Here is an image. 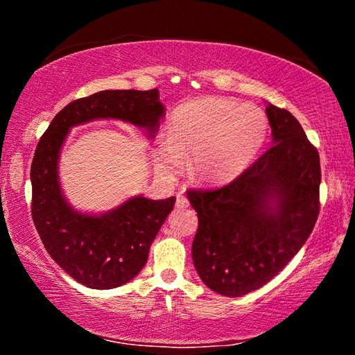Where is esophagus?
I'll return each mask as SVG.
<instances>
[{"label": "esophagus", "mask_w": 355, "mask_h": 355, "mask_svg": "<svg viewBox=\"0 0 355 355\" xmlns=\"http://www.w3.org/2000/svg\"><path fill=\"white\" fill-rule=\"evenodd\" d=\"M177 207L178 208H188L189 202L186 199V196H183V192H178L177 194Z\"/></svg>", "instance_id": "esophagus-1"}]
</instances>
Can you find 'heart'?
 Instances as JSON below:
<instances>
[{
	"label": "heart",
	"instance_id": "1",
	"mask_svg": "<svg viewBox=\"0 0 355 355\" xmlns=\"http://www.w3.org/2000/svg\"><path fill=\"white\" fill-rule=\"evenodd\" d=\"M268 119L255 105H239L224 97L183 105L172 116L169 141L159 147V163L177 173L183 158L189 172L203 183L227 182L248 167L268 136Z\"/></svg>",
	"mask_w": 355,
	"mask_h": 355
}]
</instances>
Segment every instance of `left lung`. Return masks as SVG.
<instances>
[{"instance_id":"1","label":"left lung","mask_w":355,"mask_h":355,"mask_svg":"<svg viewBox=\"0 0 355 355\" xmlns=\"http://www.w3.org/2000/svg\"><path fill=\"white\" fill-rule=\"evenodd\" d=\"M272 146L233 182L189 189L199 228L196 271L227 297L255 291L284 269L310 236L320 214V155L297 119L266 107Z\"/></svg>"}]
</instances>
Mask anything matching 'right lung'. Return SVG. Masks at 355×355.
<instances>
[{
    "label": "right lung",
    "mask_w": 355,
    "mask_h": 355,
    "mask_svg": "<svg viewBox=\"0 0 355 355\" xmlns=\"http://www.w3.org/2000/svg\"><path fill=\"white\" fill-rule=\"evenodd\" d=\"M163 117L158 89L101 91L69 103L40 137L31 164L34 225L53 260L84 286L111 290L135 279L175 197L136 196L105 214L76 211L65 200L58 175L65 137L71 127L97 119L123 120L153 137Z\"/></svg>",
    "instance_id": "obj_1"
}]
</instances>
